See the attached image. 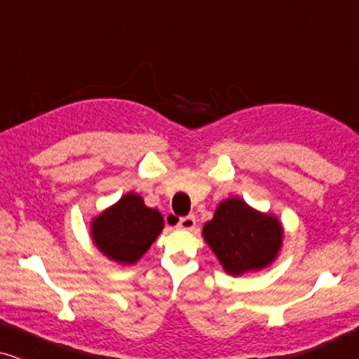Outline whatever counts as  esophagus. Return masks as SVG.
<instances>
[{"mask_svg":"<svg viewBox=\"0 0 359 359\" xmlns=\"http://www.w3.org/2000/svg\"><path fill=\"white\" fill-rule=\"evenodd\" d=\"M196 225V217L194 215H186V217H180L178 222H176V227L183 230H193Z\"/></svg>","mask_w":359,"mask_h":359,"instance_id":"1","label":"esophagus"}]
</instances>
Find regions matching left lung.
<instances>
[{"instance_id":"1","label":"left lung","mask_w":359,"mask_h":359,"mask_svg":"<svg viewBox=\"0 0 359 359\" xmlns=\"http://www.w3.org/2000/svg\"><path fill=\"white\" fill-rule=\"evenodd\" d=\"M203 237L224 271L242 276L269 266L278 258L284 229L276 215L259 212L240 198H230L222 201L214 217L204 224Z\"/></svg>"}]
</instances>
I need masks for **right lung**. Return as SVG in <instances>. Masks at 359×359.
Masks as SVG:
<instances>
[{
    "instance_id": "right-lung-1",
    "label": "right lung",
    "mask_w": 359,
    "mask_h": 359,
    "mask_svg": "<svg viewBox=\"0 0 359 359\" xmlns=\"http://www.w3.org/2000/svg\"><path fill=\"white\" fill-rule=\"evenodd\" d=\"M165 227L163 215L147 208L142 196L127 193L93 219L91 238L112 262L135 264Z\"/></svg>"
}]
</instances>
